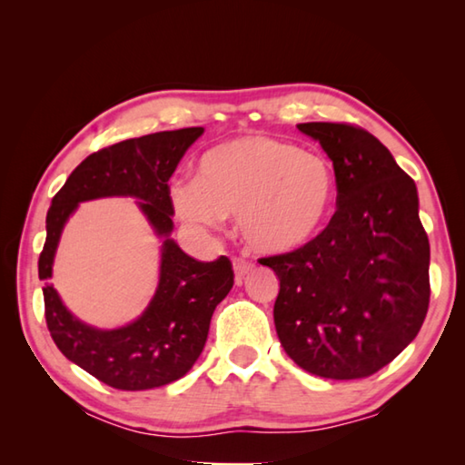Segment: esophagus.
Masks as SVG:
<instances>
[{"label":"esophagus","mask_w":465,"mask_h":465,"mask_svg":"<svg viewBox=\"0 0 465 465\" xmlns=\"http://www.w3.org/2000/svg\"><path fill=\"white\" fill-rule=\"evenodd\" d=\"M252 266L254 264L243 261V258H233V272H235V282H238V285H242L243 277H246V274L252 271Z\"/></svg>","instance_id":"obj_1"}]
</instances>
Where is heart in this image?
<instances>
[{"mask_svg":"<svg viewBox=\"0 0 465 465\" xmlns=\"http://www.w3.org/2000/svg\"><path fill=\"white\" fill-rule=\"evenodd\" d=\"M168 201L196 230L238 213V230L252 250L287 254L324 232L336 203V174L324 155L248 133L211 147L199 162V178H170Z\"/></svg>","mask_w":465,"mask_h":465,"instance_id":"b5f03b06","label":"heart"}]
</instances>
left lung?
Instances as JSON below:
<instances>
[{"instance_id": "obj_1", "label": "left lung", "mask_w": 465, "mask_h": 465, "mask_svg": "<svg viewBox=\"0 0 465 465\" xmlns=\"http://www.w3.org/2000/svg\"><path fill=\"white\" fill-rule=\"evenodd\" d=\"M332 160L336 213L308 246L261 258L281 281L274 328L308 373L361 380L411 344L429 310L430 248L414 180L365 129L303 123Z\"/></svg>"}]
</instances>
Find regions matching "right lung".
Masks as SVG:
<instances>
[{"mask_svg":"<svg viewBox=\"0 0 465 465\" xmlns=\"http://www.w3.org/2000/svg\"><path fill=\"white\" fill-rule=\"evenodd\" d=\"M203 127L162 131L100 149L77 166L53 196L38 277H53L63 227L80 203L133 196L162 240L160 281L137 320L121 328H96L75 318L53 285L43 287L45 318L57 349L72 363L116 390H152L184 377L207 342L211 316L233 287L232 262H201L170 238L174 209L168 180Z\"/></svg>","mask_w":465,"mask_h":465,"instance_id":"right-lung-1","label":"right lung"}]
</instances>
